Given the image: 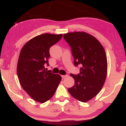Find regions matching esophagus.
I'll return each instance as SVG.
<instances>
[{"label":"esophagus","instance_id":"34e87169","mask_svg":"<svg viewBox=\"0 0 126 126\" xmlns=\"http://www.w3.org/2000/svg\"><path fill=\"white\" fill-rule=\"evenodd\" d=\"M67 75H62V78H63V79H64V78H66V77H67Z\"/></svg>","mask_w":126,"mask_h":126}]
</instances>
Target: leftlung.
Returning <instances> with one entry per match:
<instances>
[{
	"label": "left lung",
	"mask_w": 126,
	"mask_h": 126,
	"mask_svg": "<svg viewBox=\"0 0 126 126\" xmlns=\"http://www.w3.org/2000/svg\"><path fill=\"white\" fill-rule=\"evenodd\" d=\"M63 37L71 48L74 65L81 66L79 74H70L75 85L67 90L75 99L87 102L100 92L106 79L107 60L104 48L97 39L84 32L67 33Z\"/></svg>",
	"instance_id": "1"
}]
</instances>
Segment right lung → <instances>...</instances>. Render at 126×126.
I'll list each match as a JSON object with an SVG mask.
<instances>
[{"label":"right lung","mask_w":126,"mask_h":126,"mask_svg":"<svg viewBox=\"0 0 126 126\" xmlns=\"http://www.w3.org/2000/svg\"><path fill=\"white\" fill-rule=\"evenodd\" d=\"M62 34H43L27 42L21 49L17 65L20 84L33 99L44 103L54 94L61 81L60 75L47 71L49 50L62 38Z\"/></svg>","instance_id":"1"}]
</instances>
